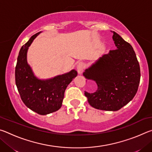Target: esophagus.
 Here are the masks:
<instances>
[{
    "label": "esophagus",
    "mask_w": 152,
    "mask_h": 152,
    "mask_svg": "<svg viewBox=\"0 0 152 152\" xmlns=\"http://www.w3.org/2000/svg\"><path fill=\"white\" fill-rule=\"evenodd\" d=\"M84 66H85V65H84V64L82 62H80L78 64V66H77V72H78V74H81L82 73V72H83V70L84 68Z\"/></svg>",
    "instance_id": "esophagus-1"
}]
</instances>
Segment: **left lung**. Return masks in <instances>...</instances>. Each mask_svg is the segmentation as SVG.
<instances>
[{"mask_svg":"<svg viewBox=\"0 0 152 152\" xmlns=\"http://www.w3.org/2000/svg\"><path fill=\"white\" fill-rule=\"evenodd\" d=\"M116 46L86 68L83 75L96 82L97 90L84 91L91 106L96 109L117 111L129 103L137 93L140 81V67L129 43L113 31Z\"/></svg>","mask_w":152,"mask_h":152,"instance_id":"left-lung-1","label":"left lung"}]
</instances>
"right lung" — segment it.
<instances>
[{
    "label": "right lung",
    "mask_w": 152,
    "mask_h": 152,
    "mask_svg": "<svg viewBox=\"0 0 152 152\" xmlns=\"http://www.w3.org/2000/svg\"><path fill=\"white\" fill-rule=\"evenodd\" d=\"M42 33L33 35L22 46L15 68V82L24 104L33 111L42 115L57 111L61 108L67 86L77 76V72L58 75L49 79H39L35 76L27 62V51L35 38Z\"/></svg>",
    "instance_id": "1"
}]
</instances>
